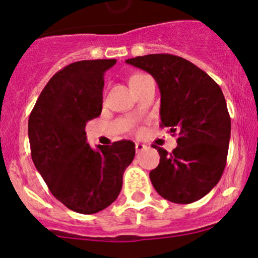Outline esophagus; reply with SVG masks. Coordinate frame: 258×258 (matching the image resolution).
I'll return each mask as SVG.
<instances>
[{"instance_id": "34e87169", "label": "esophagus", "mask_w": 258, "mask_h": 258, "mask_svg": "<svg viewBox=\"0 0 258 258\" xmlns=\"http://www.w3.org/2000/svg\"><path fill=\"white\" fill-rule=\"evenodd\" d=\"M144 149H147V145L141 144V143H136V151H137V153H141Z\"/></svg>"}]
</instances>
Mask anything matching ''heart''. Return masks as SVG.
<instances>
[{"mask_svg": "<svg viewBox=\"0 0 258 258\" xmlns=\"http://www.w3.org/2000/svg\"><path fill=\"white\" fill-rule=\"evenodd\" d=\"M143 76H145V74H142V73H136V74H133V76H131V78H130V85L135 83L136 80H138L139 78H142Z\"/></svg>", "mask_w": 258, "mask_h": 258, "instance_id": "obj_1", "label": "heart"}]
</instances>
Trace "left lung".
I'll use <instances>...</instances> for the list:
<instances>
[{
    "label": "left lung",
    "instance_id": "8db88e82",
    "mask_svg": "<svg viewBox=\"0 0 258 258\" xmlns=\"http://www.w3.org/2000/svg\"><path fill=\"white\" fill-rule=\"evenodd\" d=\"M126 62L154 77L161 92V127L178 135L172 153L154 145L160 163L149 174L151 184L173 203L201 200L221 179L227 160L231 117L221 89L196 64L172 54Z\"/></svg>",
    "mask_w": 258,
    "mask_h": 258
}]
</instances>
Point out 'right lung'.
<instances>
[{
  "instance_id": "right-lung-1",
  "label": "right lung",
  "mask_w": 258,
  "mask_h": 258,
  "mask_svg": "<svg viewBox=\"0 0 258 258\" xmlns=\"http://www.w3.org/2000/svg\"><path fill=\"white\" fill-rule=\"evenodd\" d=\"M116 60L73 62L52 76L29 117L31 157L56 200L80 214H95L119 196L135 143H86V122L99 116L104 73Z\"/></svg>"
}]
</instances>
